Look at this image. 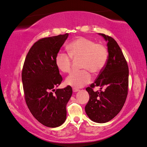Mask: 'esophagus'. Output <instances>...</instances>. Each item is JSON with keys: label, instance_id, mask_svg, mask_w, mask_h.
Returning <instances> with one entry per match:
<instances>
[{"label": "esophagus", "instance_id": "esophagus-1", "mask_svg": "<svg viewBox=\"0 0 147 147\" xmlns=\"http://www.w3.org/2000/svg\"><path fill=\"white\" fill-rule=\"evenodd\" d=\"M73 90L74 92H78V91L79 90V89L76 88H73Z\"/></svg>", "mask_w": 147, "mask_h": 147}]
</instances>
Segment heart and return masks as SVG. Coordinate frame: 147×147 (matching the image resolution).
Instances as JSON below:
<instances>
[{
  "label": "heart",
  "instance_id": "1",
  "mask_svg": "<svg viewBox=\"0 0 147 147\" xmlns=\"http://www.w3.org/2000/svg\"><path fill=\"white\" fill-rule=\"evenodd\" d=\"M68 53L60 51L55 57V64L62 73H69L72 67V58L79 59L83 69L73 71L65 80L66 84L74 88L84 87L92 80L91 73L99 74L107 64L109 53L105 45L80 37L67 47Z\"/></svg>",
  "mask_w": 147,
  "mask_h": 147
}]
</instances>
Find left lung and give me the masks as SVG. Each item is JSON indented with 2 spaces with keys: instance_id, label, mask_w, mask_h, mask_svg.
<instances>
[{
  "instance_id": "8db88e82",
  "label": "left lung",
  "mask_w": 147,
  "mask_h": 147,
  "mask_svg": "<svg viewBox=\"0 0 147 147\" xmlns=\"http://www.w3.org/2000/svg\"><path fill=\"white\" fill-rule=\"evenodd\" d=\"M99 34L108 42V60L95 82L86 88L90 98L85 110L92 121L105 123L117 115L124 105L128 94L129 67L115 40L104 34ZM96 86L105 89L94 92L93 88Z\"/></svg>"
}]
</instances>
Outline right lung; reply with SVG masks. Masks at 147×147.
Instances as JSON below:
<instances>
[{"mask_svg":"<svg viewBox=\"0 0 147 147\" xmlns=\"http://www.w3.org/2000/svg\"><path fill=\"white\" fill-rule=\"evenodd\" d=\"M68 34L40 39L26 56L22 72L24 96L30 113L47 127L61 125L66 119V105L73 90L71 86L55 89L62 77L55 57Z\"/></svg>","mask_w":147,"mask_h":147,"instance_id":"1","label":"right lung"}]
</instances>
